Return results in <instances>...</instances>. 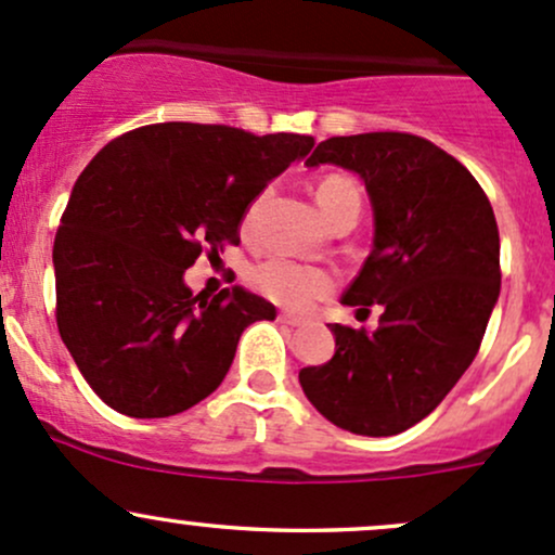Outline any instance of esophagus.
Returning <instances> with one entry per match:
<instances>
[{"label":"esophagus","mask_w":555,"mask_h":555,"mask_svg":"<svg viewBox=\"0 0 555 555\" xmlns=\"http://www.w3.org/2000/svg\"><path fill=\"white\" fill-rule=\"evenodd\" d=\"M278 323H283V325H288V327H299V325H304V320L296 318V314L280 312V314H278Z\"/></svg>","instance_id":"34e87169"}]
</instances>
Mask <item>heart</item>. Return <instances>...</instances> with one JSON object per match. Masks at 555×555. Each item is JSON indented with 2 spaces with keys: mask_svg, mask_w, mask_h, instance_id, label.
Listing matches in <instances>:
<instances>
[{
  "mask_svg": "<svg viewBox=\"0 0 555 555\" xmlns=\"http://www.w3.org/2000/svg\"><path fill=\"white\" fill-rule=\"evenodd\" d=\"M314 195H318V204L323 208L325 219H331V214L344 201L360 193H357V188L347 177L331 175L320 180ZM254 211L256 206H251V211H248V219L254 217ZM248 280H251L256 294L280 304V307L296 309V312H304V309L327 299L333 288H336V275L331 270L320 264H309V261L288 259V256H270V259L259 261L248 272Z\"/></svg>",
  "mask_w": 555,
  "mask_h": 555,
  "instance_id": "obj_1",
  "label": "heart"
}]
</instances>
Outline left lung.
I'll return each mask as SVG.
<instances>
[{
	"label": "left lung",
	"instance_id": "8db88e82",
	"mask_svg": "<svg viewBox=\"0 0 555 555\" xmlns=\"http://www.w3.org/2000/svg\"><path fill=\"white\" fill-rule=\"evenodd\" d=\"M357 171L371 195L375 237L347 307L371 312L367 333L331 325L336 354L301 367L309 402L362 437H395L426 418L481 347L500 296L498 222L474 175L408 132L331 137L307 166Z\"/></svg>",
	"mask_w": 555,
	"mask_h": 555
}]
</instances>
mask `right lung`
Instances as JSON below:
<instances>
[{
	"mask_svg": "<svg viewBox=\"0 0 555 555\" xmlns=\"http://www.w3.org/2000/svg\"><path fill=\"white\" fill-rule=\"evenodd\" d=\"M307 134L147 124L111 140L74 184L55 235V318L76 367L129 418L193 408L228 375L241 333L275 320L243 288L184 285L201 254L241 243L256 195L312 151Z\"/></svg>",
	"mask_w": 555,
	"mask_h": 555,
	"instance_id": "1",
	"label": "right lung"
}]
</instances>
